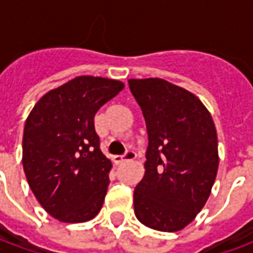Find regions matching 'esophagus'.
Returning <instances> with one entry per match:
<instances>
[{"mask_svg":"<svg viewBox=\"0 0 253 253\" xmlns=\"http://www.w3.org/2000/svg\"><path fill=\"white\" fill-rule=\"evenodd\" d=\"M135 157H137L135 152H132V150H127L125 156H114V157H112V161H114V163L118 165V164H122V163H125V161H130V160H134Z\"/></svg>","mask_w":253,"mask_h":253,"instance_id":"1","label":"esophagus"}]
</instances>
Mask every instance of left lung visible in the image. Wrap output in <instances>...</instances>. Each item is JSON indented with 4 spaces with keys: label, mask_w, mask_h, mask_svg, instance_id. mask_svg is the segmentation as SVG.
<instances>
[{
    "label": "left lung",
    "mask_w": 253,
    "mask_h": 253,
    "mask_svg": "<svg viewBox=\"0 0 253 253\" xmlns=\"http://www.w3.org/2000/svg\"><path fill=\"white\" fill-rule=\"evenodd\" d=\"M128 86L149 141L145 175L134 191L135 217L148 228L177 232L195 219L215 181L214 122L195 94L163 78H131Z\"/></svg>",
    "instance_id": "obj_1"
}]
</instances>
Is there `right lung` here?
<instances>
[{
  "label": "right lung",
  "instance_id": "right-lung-1",
  "mask_svg": "<svg viewBox=\"0 0 253 253\" xmlns=\"http://www.w3.org/2000/svg\"><path fill=\"white\" fill-rule=\"evenodd\" d=\"M123 88L116 80L80 76L47 92L25 121L27 180L61 222H86L103 207L112 164L100 150L93 118Z\"/></svg>",
  "mask_w": 253,
  "mask_h": 253
}]
</instances>
